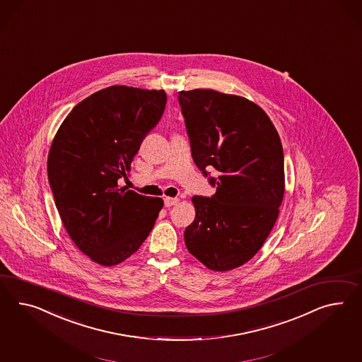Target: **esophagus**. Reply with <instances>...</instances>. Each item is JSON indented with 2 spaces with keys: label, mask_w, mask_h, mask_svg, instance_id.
<instances>
[{
  "label": "esophagus",
  "mask_w": 362,
  "mask_h": 362,
  "mask_svg": "<svg viewBox=\"0 0 362 362\" xmlns=\"http://www.w3.org/2000/svg\"><path fill=\"white\" fill-rule=\"evenodd\" d=\"M179 203V199L177 197H166L165 199V206H174Z\"/></svg>",
  "instance_id": "obj_1"
}]
</instances>
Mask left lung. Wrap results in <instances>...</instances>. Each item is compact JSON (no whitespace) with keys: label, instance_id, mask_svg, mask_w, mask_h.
I'll list each match as a JSON object with an SVG mask.
<instances>
[{"label":"left lung","instance_id":"obj_1","mask_svg":"<svg viewBox=\"0 0 362 362\" xmlns=\"http://www.w3.org/2000/svg\"><path fill=\"white\" fill-rule=\"evenodd\" d=\"M191 154L216 187L194 196L196 216L185 230L191 255L215 272L252 259L270 235L284 195V148L262 107L214 89L179 92Z\"/></svg>","mask_w":362,"mask_h":362}]
</instances>
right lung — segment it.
I'll use <instances>...</instances> for the list:
<instances>
[{"mask_svg": "<svg viewBox=\"0 0 362 362\" xmlns=\"http://www.w3.org/2000/svg\"><path fill=\"white\" fill-rule=\"evenodd\" d=\"M163 89L112 86L80 101L49 147L47 175L71 240L103 266L136 253L156 224L160 197L118 187L166 107Z\"/></svg>", "mask_w": 362, "mask_h": 362, "instance_id": "right-lung-1", "label": "right lung"}]
</instances>
